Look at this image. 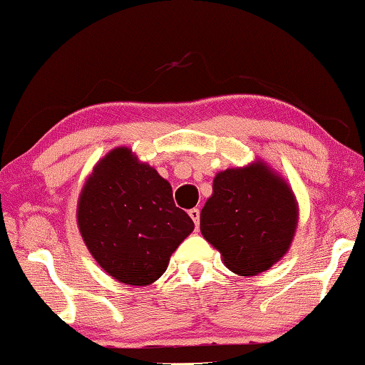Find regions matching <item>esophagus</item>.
I'll list each match as a JSON object with an SVG mask.
<instances>
[{"instance_id": "34e87169", "label": "esophagus", "mask_w": 365, "mask_h": 365, "mask_svg": "<svg viewBox=\"0 0 365 365\" xmlns=\"http://www.w3.org/2000/svg\"><path fill=\"white\" fill-rule=\"evenodd\" d=\"M189 217L192 218L194 225H195V228H197L199 227V220H200V210L199 209H190L189 210Z\"/></svg>"}]
</instances>
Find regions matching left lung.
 <instances>
[{
    "label": "left lung",
    "mask_w": 365,
    "mask_h": 365,
    "mask_svg": "<svg viewBox=\"0 0 365 365\" xmlns=\"http://www.w3.org/2000/svg\"><path fill=\"white\" fill-rule=\"evenodd\" d=\"M297 223L292 187L264 160L218 171L200 212L202 237L240 276H256L282 259Z\"/></svg>",
    "instance_id": "8db88e82"
}]
</instances>
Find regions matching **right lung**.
Segmentation results:
<instances>
[{
    "label": "right lung",
    "instance_id": "right-lung-1",
    "mask_svg": "<svg viewBox=\"0 0 365 365\" xmlns=\"http://www.w3.org/2000/svg\"><path fill=\"white\" fill-rule=\"evenodd\" d=\"M86 248L110 277L150 285L194 230L171 184L127 147L112 148L86 178L76 207Z\"/></svg>",
    "mask_w": 365,
    "mask_h": 365
}]
</instances>
